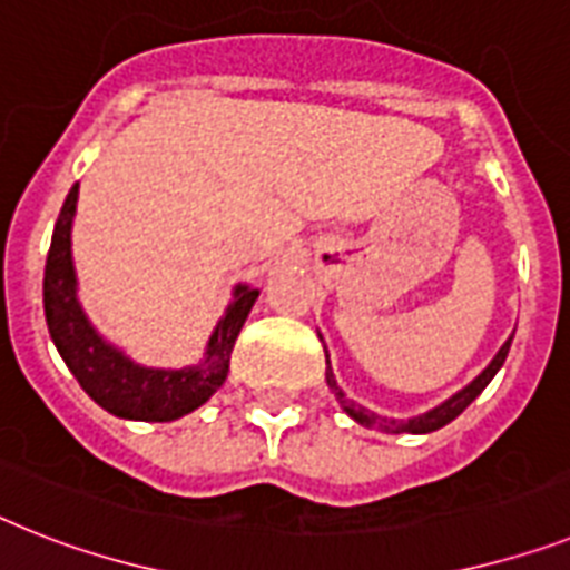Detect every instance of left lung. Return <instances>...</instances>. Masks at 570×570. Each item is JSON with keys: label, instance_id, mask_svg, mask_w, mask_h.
I'll list each match as a JSON object with an SVG mask.
<instances>
[{"label": "left lung", "instance_id": "8db88e82", "mask_svg": "<svg viewBox=\"0 0 570 570\" xmlns=\"http://www.w3.org/2000/svg\"><path fill=\"white\" fill-rule=\"evenodd\" d=\"M515 333V330H513ZM510 342H513V336L507 338L504 344L499 347V353L492 356L490 365L481 371V374L475 376V380L470 382V385H463L458 394H452L449 400H443L440 405H434V409L423 411V414H417V417H409V420H394V417H382V414H376V411L365 409V405L353 403L351 396L344 394L342 389H338L336 382V374H333V367H330V358H327V374H324V380H327V389L336 394L338 405L344 409V414L351 420H356L358 425H365V429H380V432H389V434H429V432H438V429H443L446 423H452V420L458 417V414H463V409L475 400L481 391L487 389L492 382V376L499 374L501 365H504L507 353H510Z\"/></svg>", "mask_w": 570, "mask_h": 570}]
</instances>
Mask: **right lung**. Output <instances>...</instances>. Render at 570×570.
<instances>
[{
	"mask_svg": "<svg viewBox=\"0 0 570 570\" xmlns=\"http://www.w3.org/2000/svg\"><path fill=\"white\" fill-rule=\"evenodd\" d=\"M78 188L80 185H71L66 196L46 257L42 307H46L51 342L63 356L66 367L80 382V389L115 417L145 420V423H170L185 417L208 403L226 382L234 342L240 336L261 289L248 284L234 286L226 313L219 315L203 358L196 365H138L121 347L100 336L78 298V272L71 257V223L78 212Z\"/></svg>",
	"mask_w": 570,
	"mask_h": 570,
	"instance_id": "add662e5",
	"label": "right lung"
}]
</instances>
